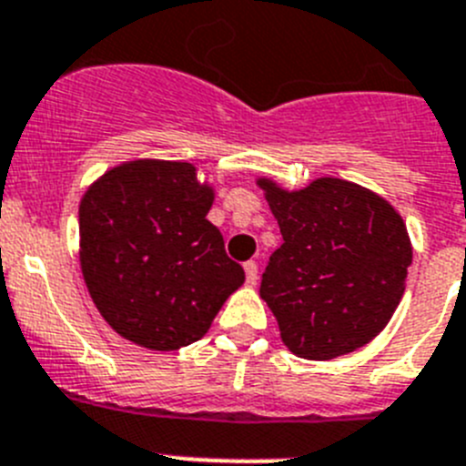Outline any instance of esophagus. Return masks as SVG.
<instances>
[{
  "label": "esophagus",
  "instance_id": "34e87169",
  "mask_svg": "<svg viewBox=\"0 0 466 466\" xmlns=\"http://www.w3.org/2000/svg\"><path fill=\"white\" fill-rule=\"evenodd\" d=\"M243 271H246V283L248 285L258 283V262L248 259V262L243 264Z\"/></svg>",
  "mask_w": 466,
  "mask_h": 466
}]
</instances>
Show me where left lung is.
I'll list each match as a JSON object with an SVG mask.
<instances>
[{
  "label": "left lung",
  "mask_w": 466,
  "mask_h": 466,
  "mask_svg": "<svg viewBox=\"0 0 466 466\" xmlns=\"http://www.w3.org/2000/svg\"><path fill=\"white\" fill-rule=\"evenodd\" d=\"M283 243L262 274L259 297L297 358L334 360L390 322L413 248L392 204L358 183L316 178L283 190L258 178Z\"/></svg>",
  "instance_id": "left-lung-1"
}]
</instances>
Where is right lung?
Segmentation results:
<instances>
[{
    "label": "right lung",
    "instance_id": "1",
    "mask_svg": "<svg viewBox=\"0 0 466 466\" xmlns=\"http://www.w3.org/2000/svg\"><path fill=\"white\" fill-rule=\"evenodd\" d=\"M213 187L190 162L113 167L78 207L81 271L104 320L148 350L199 341L243 283L223 234L207 220Z\"/></svg>",
    "mask_w": 466,
    "mask_h": 466
}]
</instances>
